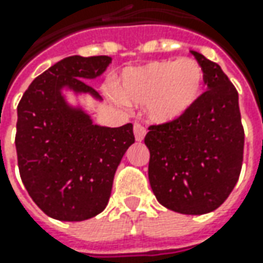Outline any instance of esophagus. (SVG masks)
I'll return each instance as SVG.
<instances>
[{"instance_id": "esophagus-1", "label": "esophagus", "mask_w": 263, "mask_h": 263, "mask_svg": "<svg viewBox=\"0 0 263 263\" xmlns=\"http://www.w3.org/2000/svg\"><path fill=\"white\" fill-rule=\"evenodd\" d=\"M133 132H135V137H136L137 142H142L145 135H146V128H145V126H143L142 123H137V121H135V124H133Z\"/></svg>"}]
</instances>
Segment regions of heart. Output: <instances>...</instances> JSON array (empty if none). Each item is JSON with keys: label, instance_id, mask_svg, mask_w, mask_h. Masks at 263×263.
<instances>
[{"label": "heart", "instance_id": "heart-1", "mask_svg": "<svg viewBox=\"0 0 263 263\" xmlns=\"http://www.w3.org/2000/svg\"><path fill=\"white\" fill-rule=\"evenodd\" d=\"M203 70L192 58L154 61L143 67L127 68L120 80V99L146 105L155 123H168L187 112L200 96Z\"/></svg>", "mask_w": 263, "mask_h": 263}]
</instances>
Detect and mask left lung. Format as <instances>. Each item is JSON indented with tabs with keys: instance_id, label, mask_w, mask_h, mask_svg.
Returning a JSON list of instances; mask_svg holds the SVG:
<instances>
[{
	"instance_id": "8db88e82",
	"label": "left lung",
	"mask_w": 263,
	"mask_h": 263,
	"mask_svg": "<svg viewBox=\"0 0 263 263\" xmlns=\"http://www.w3.org/2000/svg\"><path fill=\"white\" fill-rule=\"evenodd\" d=\"M208 90L177 120L152 124L145 136L147 176L162 206L186 215L219 208L237 183L245 130L237 89L217 63L192 51Z\"/></svg>"
}]
</instances>
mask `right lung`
<instances>
[{
    "instance_id": "obj_1",
    "label": "right lung",
    "mask_w": 263,
    "mask_h": 263,
    "mask_svg": "<svg viewBox=\"0 0 263 263\" xmlns=\"http://www.w3.org/2000/svg\"><path fill=\"white\" fill-rule=\"evenodd\" d=\"M106 55H71L49 67L26 89L17 106L15 151L29 196L48 217L85 221L105 209L116 170L130 145L133 124H92L82 109H71L61 87L98 96L85 79L105 71Z\"/></svg>"
}]
</instances>
